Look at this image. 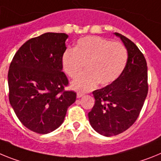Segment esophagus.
Listing matches in <instances>:
<instances>
[{
	"mask_svg": "<svg viewBox=\"0 0 161 161\" xmlns=\"http://www.w3.org/2000/svg\"><path fill=\"white\" fill-rule=\"evenodd\" d=\"M83 96H84L83 93H80V92H78V93H77V98H81Z\"/></svg>",
	"mask_w": 161,
	"mask_h": 161,
	"instance_id": "34e87169",
	"label": "esophagus"
}]
</instances>
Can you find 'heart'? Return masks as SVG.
<instances>
[{"label": "heart", "instance_id": "1", "mask_svg": "<svg viewBox=\"0 0 161 161\" xmlns=\"http://www.w3.org/2000/svg\"><path fill=\"white\" fill-rule=\"evenodd\" d=\"M127 61L125 46L100 36L79 39L75 48H67L61 58L64 72L71 79L76 78L85 65L86 72L71 83V87L79 92L92 90L97 83L106 86L114 82L123 73Z\"/></svg>", "mask_w": 161, "mask_h": 161}]
</instances>
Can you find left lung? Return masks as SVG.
I'll return each mask as SVG.
<instances>
[{"instance_id": "obj_1", "label": "left lung", "mask_w": 161, "mask_h": 161, "mask_svg": "<svg viewBox=\"0 0 161 161\" xmlns=\"http://www.w3.org/2000/svg\"><path fill=\"white\" fill-rule=\"evenodd\" d=\"M114 34L128 52L126 66L117 80L92 92L95 104L88 113L92 128L107 137L119 135L135 122L148 92L144 56L130 40L117 32Z\"/></svg>"}]
</instances>
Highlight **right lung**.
<instances>
[{
    "label": "right lung",
    "mask_w": 161,
    "mask_h": 161,
    "mask_svg": "<svg viewBox=\"0 0 161 161\" xmlns=\"http://www.w3.org/2000/svg\"><path fill=\"white\" fill-rule=\"evenodd\" d=\"M67 38L65 33L47 32L31 39L9 65V103L22 125L38 134L57 129L76 100V92L65 91L69 81L61 58Z\"/></svg>",
    "instance_id": "right-lung-1"
}]
</instances>
